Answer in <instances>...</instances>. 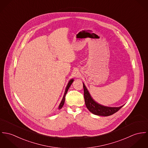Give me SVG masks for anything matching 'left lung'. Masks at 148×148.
<instances>
[{"mask_svg":"<svg viewBox=\"0 0 148 148\" xmlns=\"http://www.w3.org/2000/svg\"><path fill=\"white\" fill-rule=\"evenodd\" d=\"M84 89V98L87 108L93 114L102 116H108L113 115L117 112L123 106L119 107H111L104 106L98 103L91 97L85 84L83 83Z\"/></svg>","mask_w":148,"mask_h":148,"instance_id":"8db88e82","label":"left lung"}]
</instances>
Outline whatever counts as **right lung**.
Listing matches in <instances>:
<instances>
[{
	"label": "right lung",
	"mask_w": 148,
	"mask_h": 148,
	"mask_svg": "<svg viewBox=\"0 0 148 148\" xmlns=\"http://www.w3.org/2000/svg\"><path fill=\"white\" fill-rule=\"evenodd\" d=\"M73 81H74V79H70V80L69 81V82L68 83V84H67V86H66V89H65V93H64V97H63L62 99V100H61V103H60V105H59L58 110L61 109V108H62V107H63V106L64 105V103H65V96H66V93H67V91H68V90H69V87H70L71 84H72V83L73 82Z\"/></svg>",
	"instance_id": "obj_1"
}]
</instances>
